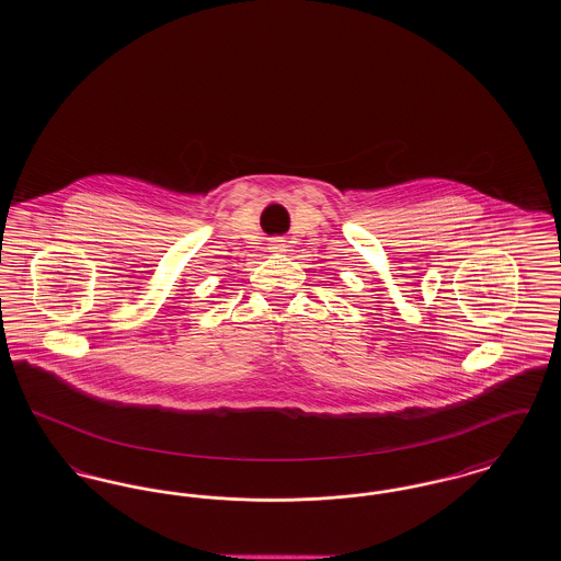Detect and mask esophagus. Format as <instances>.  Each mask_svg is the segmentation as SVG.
Wrapping results in <instances>:
<instances>
[{
    "label": "esophagus",
    "mask_w": 561,
    "mask_h": 561,
    "mask_svg": "<svg viewBox=\"0 0 561 561\" xmlns=\"http://www.w3.org/2000/svg\"><path fill=\"white\" fill-rule=\"evenodd\" d=\"M268 252H273V254L286 252V241L273 238V240L268 241Z\"/></svg>",
    "instance_id": "esophagus-1"
}]
</instances>
